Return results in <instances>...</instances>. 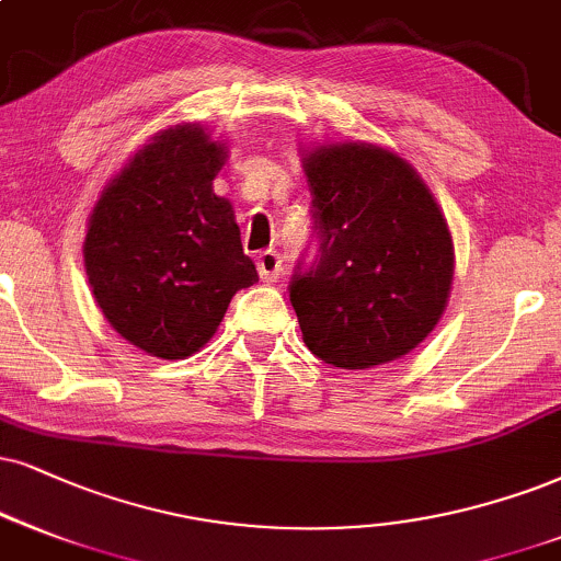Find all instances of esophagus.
Here are the masks:
<instances>
[{"instance_id":"esophagus-1","label":"esophagus","mask_w":561,"mask_h":561,"mask_svg":"<svg viewBox=\"0 0 561 561\" xmlns=\"http://www.w3.org/2000/svg\"><path fill=\"white\" fill-rule=\"evenodd\" d=\"M257 270H260V280L262 283H275V280H278L280 270H283L280 254L273 252V249H265V252H260Z\"/></svg>"}]
</instances>
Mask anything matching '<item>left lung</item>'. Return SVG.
Wrapping results in <instances>:
<instances>
[{"label": "left lung", "instance_id": "obj_1", "mask_svg": "<svg viewBox=\"0 0 561 561\" xmlns=\"http://www.w3.org/2000/svg\"><path fill=\"white\" fill-rule=\"evenodd\" d=\"M317 254L288 296L307 348L341 369H371L437 328L455 252L437 199L403 158L366 142L304 156Z\"/></svg>", "mask_w": 561, "mask_h": 561}]
</instances>
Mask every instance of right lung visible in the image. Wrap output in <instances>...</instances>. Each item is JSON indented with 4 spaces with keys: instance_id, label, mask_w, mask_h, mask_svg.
Instances as JSON below:
<instances>
[{
    "instance_id": "add662e5",
    "label": "right lung",
    "mask_w": 561,
    "mask_h": 561,
    "mask_svg": "<svg viewBox=\"0 0 561 561\" xmlns=\"http://www.w3.org/2000/svg\"><path fill=\"white\" fill-rule=\"evenodd\" d=\"M224 163V142L176 124L135 153L90 213L82 254L95 301L150 356L195 354L233 294L260 280L231 203L213 192Z\"/></svg>"
}]
</instances>
